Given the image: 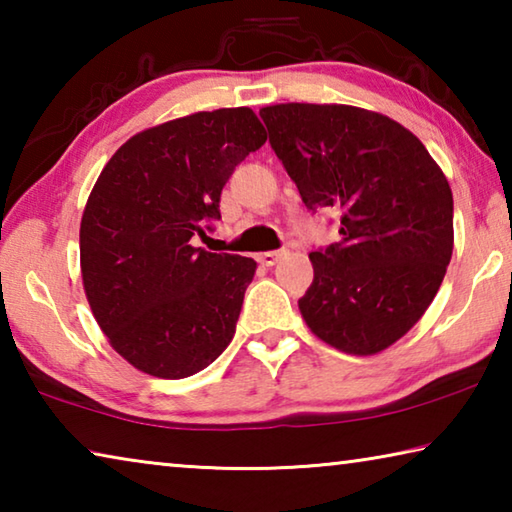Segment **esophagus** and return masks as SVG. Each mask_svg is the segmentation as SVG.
<instances>
[{
    "label": "esophagus",
    "mask_w": 512,
    "mask_h": 512,
    "mask_svg": "<svg viewBox=\"0 0 512 512\" xmlns=\"http://www.w3.org/2000/svg\"><path fill=\"white\" fill-rule=\"evenodd\" d=\"M284 255H287V250H268V253L257 255V262L262 266H275Z\"/></svg>",
    "instance_id": "esophagus-1"
}]
</instances>
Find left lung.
<instances>
[{
  "label": "left lung",
  "instance_id": "8db88e82",
  "mask_svg": "<svg viewBox=\"0 0 512 512\" xmlns=\"http://www.w3.org/2000/svg\"><path fill=\"white\" fill-rule=\"evenodd\" d=\"M307 210H341V241L309 253L298 300L311 332L368 357L400 341L436 298L454 250L443 169L402 124L343 103L259 110Z\"/></svg>",
  "mask_w": 512,
  "mask_h": 512
}]
</instances>
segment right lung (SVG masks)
Segmentation results:
<instances>
[{"label":"right lung","instance_id":"obj_1","mask_svg":"<svg viewBox=\"0 0 512 512\" xmlns=\"http://www.w3.org/2000/svg\"><path fill=\"white\" fill-rule=\"evenodd\" d=\"M266 142L250 108L146 128L121 144L81 219V275L115 352L160 379H183L228 348L257 262L196 248L221 219V189Z\"/></svg>","mask_w":512,"mask_h":512}]
</instances>
